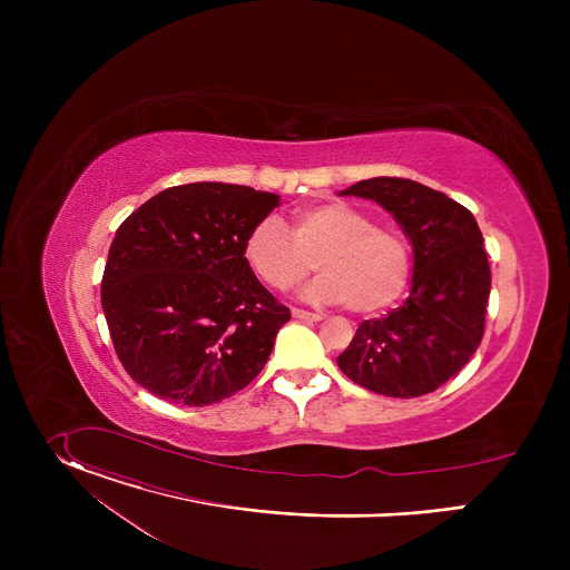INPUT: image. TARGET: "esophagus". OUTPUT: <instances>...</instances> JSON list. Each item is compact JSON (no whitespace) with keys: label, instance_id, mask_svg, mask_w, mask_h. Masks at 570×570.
Here are the masks:
<instances>
[{"label":"esophagus","instance_id":"1","mask_svg":"<svg viewBox=\"0 0 570 570\" xmlns=\"http://www.w3.org/2000/svg\"><path fill=\"white\" fill-rule=\"evenodd\" d=\"M291 315L297 317V320H306V322H320L322 320V313H311V311H304V308H291Z\"/></svg>","mask_w":570,"mask_h":570}]
</instances>
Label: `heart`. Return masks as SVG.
<instances>
[{
  "label": "heart",
  "instance_id": "1",
  "mask_svg": "<svg viewBox=\"0 0 570 570\" xmlns=\"http://www.w3.org/2000/svg\"><path fill=\"white\" fill-rule=\"evenodd\" d=\"M255 275L288 291L315 268L322 273L304 297L317 304H347L356 313H376L394 304L411 277L405 238L343 203L308 205L293 216L288 232L275 216L262 218L243 246Z\"/></svg>",
  "mask_w": 570,
  "mask_h": 570
}]
</instances>
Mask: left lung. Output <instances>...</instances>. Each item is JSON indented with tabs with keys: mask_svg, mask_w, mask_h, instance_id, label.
I'll return each mask as SVG.
<instances>
[{
	"mask_svg": "<svg viewBox=\"0 0 570 570\" xmlns=\"http://www.w3.org/2000/svg\"><path fill=\"white\" fill-rule=\"evenodd\" d=\"M338 196L390 212L415 259L409 299L381 320L361 322L338 367L376 394H429L455 376L482 341L492 273L480 227L446 194L405 178L361 180Z\"/></svg>",
	"mask_w": 570,
	"mask_h": 570,
	"instance_id": "left-lung-1",
	"label": "left lung"
}]
</instances>
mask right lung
I'll use <instances>...</instances> for the list:
<instances>
[{"label":"right lung","mask_w":570,"mask_h":570,"mask_svg":"<svg viewBox=\"0 0 570 570\" xmlns=\"http://www.w3.org/2000/svg\"><path fill=\"white\" fill-rule=\"evenodd\" d=\"M279 205L243 185L159 191L117 229L101 282L115 352L159 399L209 405L246 387L291 320L243 255Z\"/></svg>","instance_id":"right-lung-1"}]
</instances>
